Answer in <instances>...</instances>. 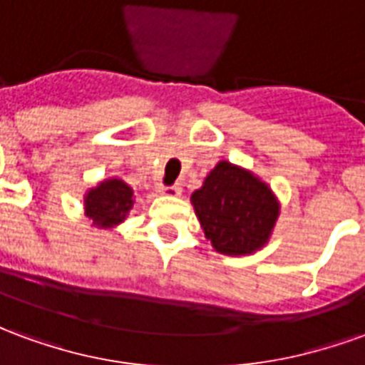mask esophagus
I'll return each instance as SVG.
<instances>
[{
    "label": "esophagus",
    "mask_w": 365,
    "mask_h": 365,
    "mask_svg": "<svg viewBox=\"0 0 365 365\" xmlns=\"http://www.w3.org/2000/svg\"><path fill=\"white\" fill-rule=\"evenodd\" d=\"M162 193L170 195V197H178V195H182V187L178 183L175 185H166V187H162Z\"/></svg>",
    "instance_id": "esophagus-1"
}]
</instances>
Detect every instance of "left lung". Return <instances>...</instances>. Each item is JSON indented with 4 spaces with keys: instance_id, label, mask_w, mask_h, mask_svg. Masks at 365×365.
Masks as SVG:
<instances>
[{
    "instance_id": "1",
    "label": "left lung",
    "mask_w": 365,
    "mask_h": 365,
    "mask_svg": "<svg viewBox=\"0 0 365 365\" xmlns=\"http://www.w3.org/2000/svg\"><path fill=\"white\" fill-rule=\"evenodd\" d=\"M191 203L217 252L252 254L268 242L279 205L268 185L229 162H219Z\"/></svg>"
}]
</instances>
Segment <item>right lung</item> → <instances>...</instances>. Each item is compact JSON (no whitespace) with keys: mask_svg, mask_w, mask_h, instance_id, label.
Here are the masks:
<instances>
[{"mask_svg":"<svg viewBox=\"0 0 365 365\" xmlns=\"http://www.w3.org/2000/svg\"><path fill=\"white\" fill-rule=\"evenodd\" d=\"M133 190L120 180H105L86 195V215L99 229H111L125 221L133 209Z\"/></svg>","mask_w":365,"mask_h":365,"instance_id":"right-lung-1","label":"right lung"}]
</instances>
